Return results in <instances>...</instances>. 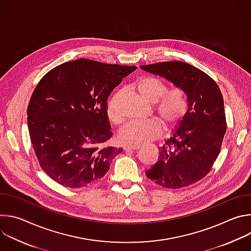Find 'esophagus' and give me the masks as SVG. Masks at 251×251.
I'll use <instances>...</instances> for the list:
<instances>
[{"mask_svg": "<svg viewBox=\"0 0 251 251\" xmlns=\"http://www.w3.org/2000/svg\"><path fill=\"white\" fill-rule=\"evenodd\" d=\"M140 146H136V145H127V146H124V150L126 152H129V151H134V150H137L139 149Z\"/></svg>", "mask_w": 251, "mask_h": 251, "instance_id": "34e87169", "label": "esophagus"}]
</instances>
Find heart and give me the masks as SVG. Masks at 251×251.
I'll use <instances>...</instances> for the list:
<instances>
[{
  "label": "heart",
  "instance_id": "1",
  "mask_svg": "<svg viewBox=\"0 0 251 251\" xmlns=\"http://www.w3.org/2000/svg\"><path fill=\"white\" fill-rule=\"evenodd\" d=\"M140 96L150 103H155V110L161 120L169 126L180 122L189 108L188 96L184 89L175 87L167 90L166 84L157 77L145 76L136 83ZM119 93L115 94L107 105V115L114 124L124 120L119 107ZM162 127L156 120L146 122H131L119 133L118 139L124 145H143L159 137Z\"/></svg>",
  "mask_w": 251,
  "mask_h": 251
}]
</instances>
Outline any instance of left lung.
Wrapping results in <instances>:
<instances>
[{"label":"left lung","mask_w":251,"mask_h":251,"mask_svg":"<svg viewBox=\"0 0 251 251\" xmlns=\"http://www.w3.org/2000/svg\"><path fill=\"white\" fill-rule=\"evenodd\" d=\"M185 90L189 108L170 139L159 150L158 162L146 172L167 189L193 185L216 162L226 131L224 97L217 82L201 69L182 61L140 66Z\"/></svg>","instance_id":"obj_1"}]
</instances>
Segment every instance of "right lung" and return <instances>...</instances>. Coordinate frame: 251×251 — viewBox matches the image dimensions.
Masks as SVG:
<instances>
[{
    "instance_id": "1",
    "label": "right lung",
    "mask_w": 251,
    "mask_h": 251,
    "mask_svg": "<svg viewBox=\"0 0 251 251\" xmlns=\"http://www.w3.org/2000/svg\"><path fill=\"white\" fill-rule=\"evenodd\" d=\"M136 66L80 58L41 79L27 106V126L42 169L67 188L100 181L122 148L106 146L112 133L107 99Z\"/></svg>"
}]
</instances>
